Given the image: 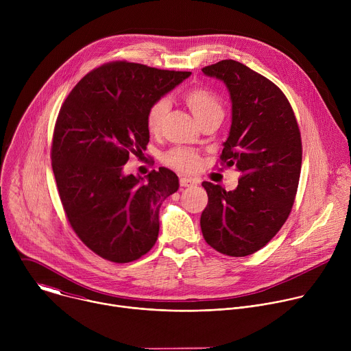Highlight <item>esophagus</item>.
Instances as JSON below:
<instances>
[{
    "instance_id": "1",
    "label": "esophagus",
    "mask_w": 351,
    "mask_h": 351,
    "mask_svg": "<svg viewBox=\"0 0 351 351\" xmlns=\"http://www.w3.org/2000/svg\"><path fill=\"white\" fill-rule=\"evenodd\" d=\"M179 184L182 187H191V186L197 184V180L195 179H190V178H180L179 179Z\"/></svg>"
}]
</instances>
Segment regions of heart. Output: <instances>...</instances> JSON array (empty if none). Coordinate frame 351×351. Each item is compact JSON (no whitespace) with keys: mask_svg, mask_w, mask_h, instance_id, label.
<instances>
[{"mask_svg":"<svg viewBox=\"0 0 351 351\" xmlns=\"http://www.w3.org/2000/svg\"><path fill=\"white\" fill-rule=\"evenodd\" d=\"M183 99L199 123H203L213 118L223 117V106L221 103L219 97L207 87L194 86L189 88L183 94ZM168 110H169V101L165 97L156 99V101L152 103V106L147 108L145 125L149 133L157 134L161 132ZM199 161H202V158H199L198 153L186 147L171 148L169 152H167L162 156V162L167 167L179 172H191L197 169V167L199 165Z\"/></svg>","mask_w":351,"mask_h":351,"instance_id":"1","label":"heart"}]
</instances>
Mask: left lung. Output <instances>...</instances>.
I'll list each match as a JSON object with an SVG mask.
<instances>
[{"label":"left lung","mask_w":351,"mask_h":351,"mask_svg":"<svg viewBox=\"0 0 351 351\" xmlns=\"http://www.w3.org/2000/svg\"><path fill=\"white\" fill-rule=\"evenodd\" d=\"M225 82L232 126L219 164L241 175L236 190L203 182L208 203L199 218L208 245L229 257L263 248L289 218L302 171L298 123L285 93L245 65L223 60L202 69Z\"/></svg>","instance_id":"obj_1"}]
</instances>
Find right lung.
Returning <instances> with one entry per match:
<instances>
[{"label": "right lung", "instance_id": "add662e5", "mask_svg": "<svg viewBox=\"0 0 351 351\" xmlns=\"http://www.w3.org/2000/svg\"><path fill=\"white\" fill-rule=\"evenodd\" d=\"M187 76L111 61L80 79L61 106L51 143L58 194L76 236L107 261L138 260L158 239V211L178 176L161 167L141 182L122 169L148 144L147 108Z\"/></svg>", "mask_w": 351, "mask_h": 351}]
</instances>
